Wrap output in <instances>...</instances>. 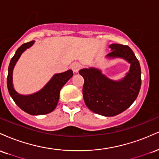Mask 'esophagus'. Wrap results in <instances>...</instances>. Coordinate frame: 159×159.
Here are the masks:
<instances>
[{"instance_id": "esophagus-1", "label": "esophagus", "mask_w": 159, "mask_h": 159, "mask_svg": "<svg viewBox=\"0 0 159 159\" xmlns=\"http://www.w3.org/2000/svg\"><path fill=\"white\" fill-rule=\"evenodd\" d=\"M80 69H81V65L78 63H74L72 65V69L73 70L75 73H78Z\"/></svg>"}]
</instances>
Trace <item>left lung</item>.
I'll use <instances>...</instances> for the list:
<instances>
[{
	"label": "left lung",
	"mask_w": 159,
	"mask_h": 159,
	"mask_svg": "<svg viewBox=\"0 0 159 159\" xmlns=\"http://www.w3.org/2000/svg\"><path fill=\"white\" fill-rule=\"evenodd\" d=\"M108 59L120 58L130 63V69L122 79H111L94 67L82 69L79 74L84 79L83 96L87 107L102 116H114L123 112L135 101L141 85L139 61L128 45L111 44Z\"/></svg>",
	"instance_id": "left-lung-1"
}]
</instances>
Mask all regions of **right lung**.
<instances>
[{"instance_id":"add662e5","label":"right lung","mask_w":159,"mask_h":159,"mask_svg":"<svg viewBox=\"0 0 159 159\" xmlns=\"http://www.w3.org/2000/svg\"><path fill=\"white\" fill-rule=\"evenodd\" d=\"M35 41L21 45L11 59L8 68L7 88L10 96L21 110L30 115H43L52 112L55 109L60 98L62 87L73 75L71 69L62 73L55 74L41 90L30 95L20 94L15 90L12 83L13 69L22 53L30 48Z\"/></svg>"}]
</instances>
